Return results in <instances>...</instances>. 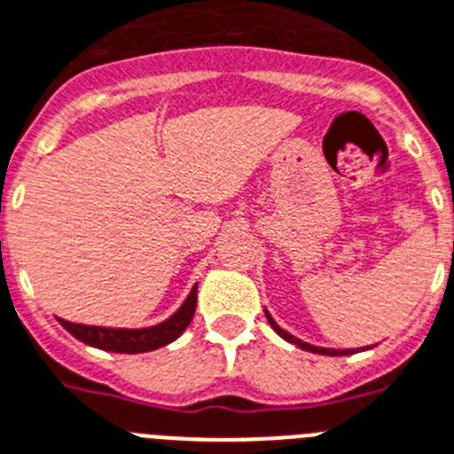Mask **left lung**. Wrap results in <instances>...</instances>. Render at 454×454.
Returning <instances> with one entry per match:
<instances>
[{"mask_svg":"<svg viewBox=\"0 0 454 454\" xmlns=\"http://www.w3.org/2000/svg\"><path fill=\"white\" fill-rule=\"evenodd\" d=\"M265 317H268V322H270L272 331H275V333H278L279 338H285L286 342H294V345H296V348L305 349V352H315V355H326V356H345V355H355V349H329V348H317V345H310V342L298 340L296 335H291V333H286L285 329H279L278 322H275V319H272L270 312H268V310H265Z\"/></svg>","mask_w":454,"mask_h":454,"instance_id":"8db88e82","label":"left lung"}]
</instances>
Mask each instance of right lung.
I'll return each mask as SVG.
<instances>
[{
    "label": "right lung",
    "instance_id": "right-lung-1",
    "mask_svg": "<svg viewBox=\"0 0 454 454\" xmlns=\"http://www.w3.org/2000/svg\"><path fill=\"white\" fill-rule=\"evenodd\" d=\"M195 303H198V285L191 289V294L175 315L165 319V322L156 324V326H149V329H109V326L72 324L67 319H60V324L76 340L86 342L90 348L121 352V355H139V352L165 348L172 340H176L193 319Z\"/></svg>",
    "mask_w": 454,
    "mask_h": 454
}]
</instances>
